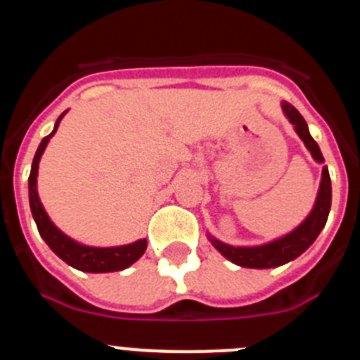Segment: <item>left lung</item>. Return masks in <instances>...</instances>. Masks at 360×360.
Masks as SVG:
<instances>
[{"instance_id": "obj_1", "label": "left lung", "mask_w": 360, "mask_h": 360, "mask_svg": "<svg viewBox=\"0 0 360 360\" xmlns=\"http://www.w3.org/2000/svg\"><path fill=\"white\" fill-rule=\"evenodd\" d=\"M283 110L290 119V122L295 126V131L303 139L304 146L311 153V157L316 158L317 162H324L319 146L310 136L308 126L303 117H301V113L290 103H283ZM330 207H332V182H330L328 167L324 165L316 207L303 224L299 225L295 231H292L290 234L279 238V240L272 241L269 245H262V247H231V245H225L218 240H212V245L232 263L247 266V269H270V266L285 265V263L301 256L316 241L319 232L326 225Z\"/></svg>"}]
</instances>
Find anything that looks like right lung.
Here are the masks:
<instances>
[{"label": "right lung", "instance_id": "obj_1", "mask_svg": "<svg viewBox=\"0 0 360 360\" xmlns=\"http://www.w3.org/2000/svg\"><path fill=\"white\" fill-rule=\"evenodd\" d=\"M63 115H65V113H61L59 119H57L53 131L41 141L39 148H37L36 151V157H34V162H32L30 176H28L30 209L32 216L36 219L37 231H39V234L43 236V240L46 241V245H49L50 249H52L57 256L61 257L63 262L72 265L73 269L82 270V272H117V270L128 269L129 265H133V263L144 254L146 247H148V241L139 240L131 245L111 247V249H95V247L79 245L73 240H70L68 236H65V234L50 221V218L46 216V212H44L43 205H41L39 198H37L36 180L37 167H39V158L41 155H43L46 144H49L50 136L57 131V126H59V120L63 119Z\"/></svg>", "mask_w": 360, "mask_h": 360}]
</instances>
